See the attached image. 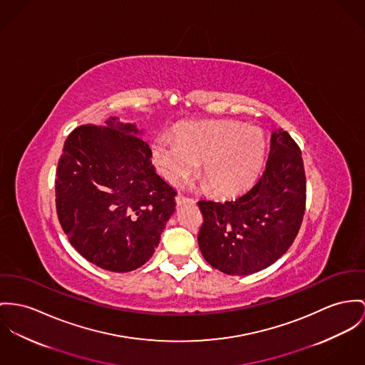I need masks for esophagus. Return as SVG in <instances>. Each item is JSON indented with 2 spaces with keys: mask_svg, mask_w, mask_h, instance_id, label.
<instances>
[{
  "mask_svg": "<svg viewBox=\"0 0 365 365\" xmlns=\"http://www.w3.org/2000/svg\"><path fill=\"white\" fill-rule=\"evenodd\" d=\"M175 200H176L178 204H182V202H185V201L192 200V198H187V197H185L183 195H178V196L175 197Z\"/></svg>",
  "mask_w": 365,
  "mask_h": 365,
  "instance_id": "esophagus-1",
  "label": "esophagus"
}]
</instances>
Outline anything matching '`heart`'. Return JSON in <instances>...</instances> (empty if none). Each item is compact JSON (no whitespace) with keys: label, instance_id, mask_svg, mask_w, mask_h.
I'll list each match as a JSON object with an SVG mask.
<instances>
[{"label":"heart","instance_id":"1","mask_svg":"<svg viewBox=\"0 0 365 365\" xmlns=\"http://www.w3.org/2000/svg\"><path fill=\"white\" fill-rule=\"evenodd\" d=\"M265 136L258 126L239 122L185 123L176 140L158 138L151 157L164 179L178 185L187 179L201 161V175L210 187L225 196L249 187L262 167Z\"/></svg>","mask_w":365,"mask_h":365}]
</instances>
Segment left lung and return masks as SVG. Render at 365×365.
Masks as SVG:
<instances>
[{"label":"left lung","instance_id":"left-lung-1","mask_svg":"<svg viewBox=\"0 0 365 365\" xmlns=\"http://www.w3.org/2000/svg\"><path fill=\"white\" fill-rule=\"evenodd\" d=\"M204 222L198 246L227 275H250L281 258L294 242L306 210V173L299 145L275 129L265 169L242 196L198 201Z\"/></svg>","mask_w":365,"mask_h":365}]
</instances>
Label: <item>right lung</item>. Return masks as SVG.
<instances>
[{
	"instance_id": "add662e5",
	"label": "right lung",
	"mask_w": 365,
	"mask_h": 365,
	"mask_svg": "<svg viewBox=\"0 0 365 365\" xmlns=\"http://www.w3.org/2000/svg\"><path fill=\"white\" fill-rule=\"evenodd\" d=\"M135 123L111 116L65 140L56 179V214L75 250L111 272H129L155 252L175 212V189L151 163Z\"/></svg>"
}]
</instances>
